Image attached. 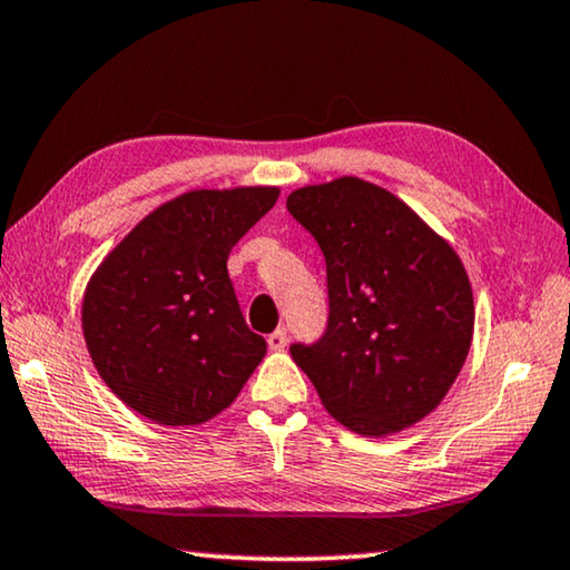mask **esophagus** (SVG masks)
Masks as SVG:
<instances>
[{"mask_svg": "<svg viewBox=\"0 0 570 570\" xmlns=\"http://www.w3.org/2000/svg\"><path fill=\"white\" fill-rule=\"evenodd\" d=\"M267 344H269V350H272V352L285 350V346H287V334H285V328H277V332H272V334L267 336Z\"/></svg>", "mask_w": 570, "mask_h": 570, "instance_id": "esophagus-1", "label": "esophagus"}]
</instances>
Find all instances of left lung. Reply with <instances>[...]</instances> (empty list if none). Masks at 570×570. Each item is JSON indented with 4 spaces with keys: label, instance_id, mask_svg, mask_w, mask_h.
<instances>
[{
    "label": "left lung",
    "instance_id": "left-lung-1",
    "mask_svg": "<svg viewBox=\"0 0 570 570\" xmlns=\"http://www.w3.org/2000/svg\"><path fill=\"white\" fill-rule=\"evenodd\" d=\"M287 210L326 259L328 326L291 354L336 422L385 436L422 422L473 342V287L458 252L401 197L360 177L305 185Z\"/></svg>",
    "mask_w": 570,
    "mask_h": 570
}]
</instances>
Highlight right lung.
<instances>
[{
  "instance_id": "right-lung-1",
  "label": "right lung",
  "mask_w": 570,
  "mask_h": 570,
  "mask_svg": "<svg viewBox=\"0 0 570 570\" xmlns=\"http://www.w3.org/2000/svg\"><path fill=\"white\" fill-rule=\"evenodd\" d=\"M277 197L279 187L189 189L138 220L89 277V357L136 414L203 424L257 370L267 342L246 326L226 262Z\"/></svg>"
}]
</instances>
